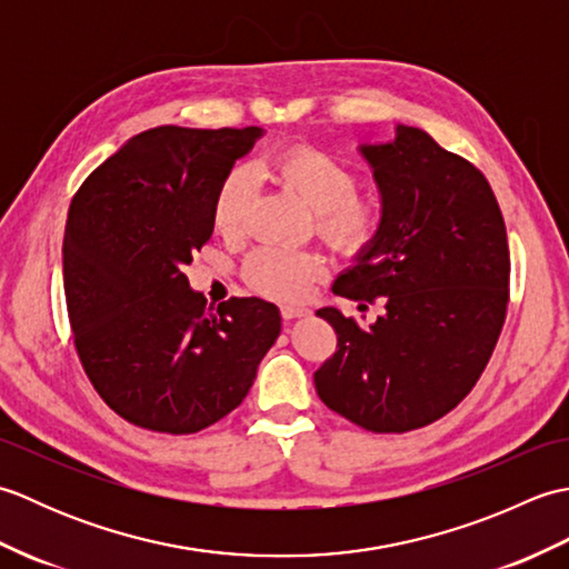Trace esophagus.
I'll return each mask as SVG.
<instances>
[{
	"label": "esophagus",
	"instance_id": "34e87169",
	"mask_svg": "<svg viewBox=\"0 0 569 569\" xmlns=\"http://www.w3.org/2000/svg\"><path fill=\"white\" fill-rule=\"evenodd\" d=\"M308 308L306 306H283L281 308V316L286 318V320H293V318H306L308 316Z\"/></svg>",
	"mask_w": 569,
	"mask_h": 569
}]
</instances>
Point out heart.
Listing matches in <instances>:
<instances>
[{
  "instance_id": "obj_1",
  "label": "heart",
  "mask_w": 569,
  "mask_h": 569,
  "mask_svg": "<svg viewBox=\"0 0 569 569\" xmlns=\"http://www.w3.org/2000/svg\"><path fill=\"white\" fill-rule=\"evenodd\" d=\"M269 173L316 212L318 234L335 249L355 253L377 239L386 217L383 198L377 190L357 188V173L335 153L300 143L273 156ZM251 188L253 176L247 166L227 171L217 186L212 224L222 237H237L244 229ZM322 269L316 251L261 247L247 259L251 286L278 300L303 298Z\"/></svg>"
}]
</instances>
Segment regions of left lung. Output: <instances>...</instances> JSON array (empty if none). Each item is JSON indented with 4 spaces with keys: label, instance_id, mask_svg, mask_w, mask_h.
I'll use <instances>...</instances> for the list:
<instances>
[{
    "label": "left lung",
    "instance_id": "left-lung-1",
    "mask_svg": "<svg viewBox=\"0 0 569 569\" xmlns=\"http://www.w3.org/2000/svg\"><path fill=\"white\" fill-rule=\"evenodd\" d=\"M386 217L377 239L332 286L381 300L369 328L322 308L337 349L316 371L320 401L369 432L430 426L475 389L509 308L511 257L503 214L485 173L422 129L361 147Z\"/></svg>",
    "mask_w": 569,
    "mask_h": 569
}]
</instances>
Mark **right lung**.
Here are the masks:
<instances>
[{"instance_id": "add662e5", "label": "right lung", "mask_w": 569, "mask_h": 569, "mask_svg": "<svg viewBox=\"0 0 569 569\" xmlns=\"http://www.w3.org/2000/svg\"><path fill=\"white\" fill-rule=\"evenodd\" d=\"M259 127H156L72 196L63 286L94 391L131 426L190 435L244 401L281 316L261 298L208 306L186 266L212 234V198Z\"/></svg>"}]
</instances>
